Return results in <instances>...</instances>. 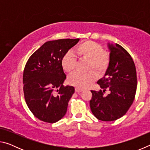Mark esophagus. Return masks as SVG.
Wrapping results in <instances>:
<instances>
[{
    "label": "esophagus",
    "instance_id": "esophagus-1",
    "mask_svg": "<svg viewBox=\"0 0 150 150\" xmlns=\"http://www.w3.org/2000/svg\"><path fill=\"white\" fill-rule=\"evenodd\" d=\"M83 91V89L82 88H79V87H75V91L77 93H80V92H81V91Z\"/></svg>",
    "mask_w": 150,
    "mask_h": 150
}]
</instances>
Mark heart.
<instances>
[{
  "mask_svg": "<svg viewBox=\"0 0 150 150\" xmlns=\"http://www.w3.org/2000/svg\"><path fill=\"white\" fill-rule=\"evenodd\" d=\"M75 53L79 56L88 59V67L95 69L98 71L106 69L110 62V55L103 47L95 42L87 40L79 44L75 49ZM77 59L71 51L66 52L61 59L63 69L67 73L73 71L75 68ZM96 79V74L93 71L87 73L75 71L68 77L69 84L79 88H85L89 85Z\"/></svg>",
  "mask_w": 150,
  "mask_h": 150,
  "instance_id": "1",
  "label": "heart"
}]
</instances>
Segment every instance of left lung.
Masks as SVG:
<instances>
[{"label":"left lung","mask_w":150,"mask_h":150,"mask_svg":"<svg viewBox=\"0 0 150 150\" xmlns=\"http://www.w3.org/2000/svg\"><path fill=\"white\" fill-rule=\"evenodd\" d=\"M110 62L105 76L98 81L101 89L91 91L90 107L98 120L114 121L123 116L132 105L137 88L136 69L129 53L118 44H108ZM108 90L110 93L104 96Z\"/></svg>","instance_id":"8db88e82"}]
</instances>
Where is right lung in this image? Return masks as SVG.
I'll use <instances>...</instances> for the list:
<instances>
[{
    "label": "right lung",
    "instance_id": "add662e5",
    "mask_svg": "<svg viewBox=\"0 0 150 150\" xmlns=\"http://www.w3.org/2000/svg\"><path fill=\"white\" fill-rule=\"evenodd\" d=\"M79 40L61 39L45 42L30 57L25 65V101L32 113L40 120L54 123L66 114L75 88L63 85L66 75L61 59Z\"/></svg>",
    "mask_w": 150,
    "mask_h": 150
}]
</instances>
